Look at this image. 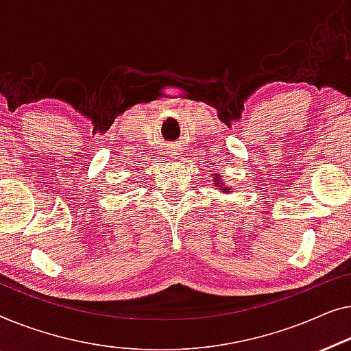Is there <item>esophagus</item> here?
I'll use <instances>...</instances> for the list:
<instances>
[{
  "mask_svg": "<svg viewBox=\"0 0 351 351\" xmlns=\"http://www.w3.org/2000/svg\"><path fill=\"white\" fill-rule=\"evenodd\" d=\"M167 152H169L170 157H176L178 154H180V152H178V149H175V147H171V149H169Z\"/></svg>",
  "mask_w": 351,
  "mask_h": 351,
  "instance_id": "obj_1",
  "label": "esophagus"
}]
</instances>
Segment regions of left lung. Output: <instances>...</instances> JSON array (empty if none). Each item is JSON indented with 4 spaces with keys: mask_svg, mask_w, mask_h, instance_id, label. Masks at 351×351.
Masks as SVG:
<instances>
[{
    "mask_svg": "<svg viewBox=\"0 0 351 351\" xmlns=\"http://www.w3.org/2000/svg\"><path fill=\"white\" fill-rule=\"evenodd\" d=\"M219 180H221V176H219V175H216V176H215V181H216V182H215V184H216V186H219V184H221V182H219Z\"/></svg>",
    "mask_w": 351,
    "mask_h": 351,
    "instance_id": "left-lung-1",
    "label": "left lung"
}]
</instances>
